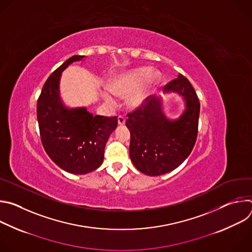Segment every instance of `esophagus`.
<instances>
[{
    "instance_id": "obj_1",
    "label": "esophagus",
    "mask_w": 252,
    "mask_h": 252,
    "mask_svg": "<svg viewBox=\"0 0 252 252\" xmlns=\"http://www.w3.org/2000/svg\"><path fill=\"white\" fill-rule=\"evenodd\" d=\"M125 124H126V119H125L124 117L120 116L119 119H118V125H119V126H124Z\"/></svg>"
}]
</instances>
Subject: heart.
I'll use <instances>...</instances> for the list:
<instances>
[{
  "instance_id": "1",
  "label": "heart",
  "mask_w": 252,
  "mask_h": 252,
  "mask_svg": "<svg viewBox=\"0 0 252 252\" xmlns=\"http://www.w3.org/2000/svg\"><path fill=\"white\" fill-rule=\"evenodd\" d=\"M160 82V74L153 71L151 67H137L118 75L109 85V90H103L101 96L111 106L116 103L115 95L128 94L126 103L130 109H137L147 102Z\"/></svg>"
}]
</instances>
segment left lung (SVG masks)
<instances>
[{
	"label": "left lung",
	"mask_w": 252,
	"mask_h": 252,
	"mask_svg": "<svg viewBox=\"0 0 252 252\" xmlns=\"http://www.w3.org/2000/svg\"><path fill=\"white\" fill-rule=\"evenodd\" d=\"M184 100L178 118H168L163 97L153 96L143 110L129 114L126 126L130 132L129 157L142 173L158 176L181 165L190 155L197 136L200 104L191 84L179 74L163 89Z\"/></svg>",
	"instance_id": "8db88e82"
}]
</instances>
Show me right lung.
<instances>
[{
	"mask_svg": "<svg viewBox=\"0 0 252 252\" xmlns=\"http://www.w3.org/2000/svg\"><path fill=\"white\" fill-rule=\"evenodd\" d=\"M85 56H73L46 81L37 102V119L43 147L50 158L73 174L95 170L103 161L105 143L118 126V119L94 117L86 106L70 107L62 96L63 71Z\"/></svg>",
	"mask_w": 252,
	"mask_h": 252,
	"instance_id": "1",
	"label": "right lung"
}]
</instances>
